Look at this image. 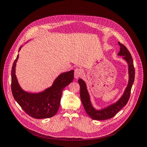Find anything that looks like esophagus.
<instances>
[{"instance_id":"obj_1","label":"esophagus","mask_w":147,"mask_h":147,"mask_svg":"<svg viewBox=\"0 0 147 147\" xmlns=\"http://www.w3.org/2000/svg\"><path fill=\"white\" fill-rule=\"evenodd\" d=\"M82 74V70L80 69H75V72H74V76H75V78L78 79V77H80V75Z\"/></svg>"}]
</instances>
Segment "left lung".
Here are the masks:
<instances>
[{"label": "left lung", "mask_w": 147, "mask_h": 147, "mask_svg": "<svg viewBox=\"0 0 147 147\" xmlns=\"http://www.w3.org/2000/svg\"><path fill=\"white\" fill-rule=\"evenodd\" d=\"M118 44L120 46V50L118 55L123 56V59L128 64L129 82L123 94L117 102L101 110H96L91 104L90 97L88 92L85 82L82 79L78 80V83L80 86V98L82 102L86 112L92 119L105 120L113 117L123 107L127 104L129 99L131 88L135 78L134 63H133L131 53L127 48L120 42H118Z\"/></svg>", "instance_id": "obj_1"}]
</instances>
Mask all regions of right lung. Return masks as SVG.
<instances>
[{"instance_id":"right-lung-1","label":"right lung","mask_w":147,"mask_h":147,"mask_svg":"<svg viewBox=\"0 0 147 147\" xmlns=\"http://www.w3.org/2000/svg\"><path fill=\"white\" fill-rule=\"evenodd\" d=\"M20 48L19 51L21 50ZM17 55L11 69V92L13 96L24 112L36 119L51 118L56 114L60 106L62 92L64 88L73 81L74 70L59 75L53 85L39 93H30L22 90L15 75Z\"/></svg>"}]
</instances>
